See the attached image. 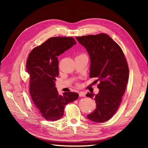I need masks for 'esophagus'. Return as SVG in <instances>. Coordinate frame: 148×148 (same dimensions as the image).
<instances>
[{"label":"esophagus","instance_id":"34e87169","mask_svg":"<svg viewBox=\"0 0 148 148\" xmlns=\"http://www.w3.org/2000/svg\"><path fill=\"white\" fill-rule=\"evenodd\" d=\"M85 96H86V95H85V93L84 92H79V97H84Z\"/></svg>","mask_w":148,"mask_h":148}]
</instances>
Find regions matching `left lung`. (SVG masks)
<instances>
[{
    "instance_id": "left-lung-1",
    "label": "left lung",
    "mask_w": 148,
    "mask_h": 148,
    "mask_svg": "<svg viewBox=\"0 0 148 148\" xmlns=\"http://www.w3.org/2000/svg\"><path fill=\"white\" fill-rule=\"evenodd\" d=\"M86 48L90 58L89 77L97 78L99 93L88 92L95 100L96 108L87 117L92 122L109 120L120 105L128 80L129 69L122 49L106 34L76 38Z\"/></svg>"
}]
</instances>
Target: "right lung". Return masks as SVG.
Wrapping results in <instances>:
<instances>
[{
    "label": "right lung",
    "mask_w": 148,
    "mask_h": 148,
    "mask_svg": "<svg viewBox=\"0 0 148 148\" xmlns=\"http://www.w3.org/2000/svg\"><path fill=\"white\" fill-rule=\"evenodd\" d=\"M75 44L71 37L51 38L33 49L28 56L26 68L30 76L29 92L34 105L47 120L61 119L65 106L78 98V94L74 92L59 95L56 88L59 76L57 56Z\"/></svg>",
    "instance_id": "add662e5"
}]
</instances>
